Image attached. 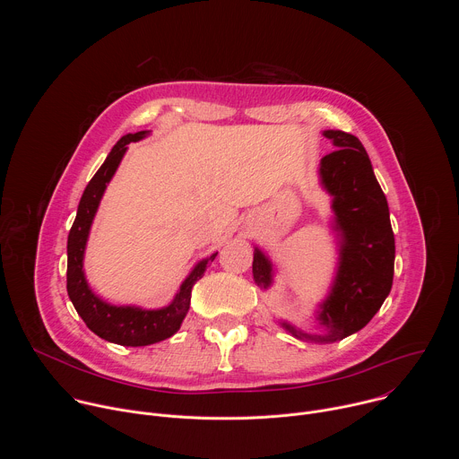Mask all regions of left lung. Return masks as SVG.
<instances>
[{
    "label": "left lung",
    "mask_w": 459,
    "mask_h": 459,
    "mask_svg": "<svg viewBox=\"0 0 459 459\" xmlns=\"http://www.w3.org/2000/svg\"><path fill=\"white\" fill-rule=\"evenodd\" d=\"M323 134L338 147L321 158L319 174L334 198L336 229L342 232L336 281L319 310V321L329 333L308 336L289 323L283 326L298 338L338 342L363 329L383 305L394 278L396 247L386 198L361 142L343 130ZM252 273L261 289L271 287V261L259 248L254 250Z\"/></svg>",
    "instance_id": "1"
}]
</instances>
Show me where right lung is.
Listing matches in <instances>:
<instances>
[{
    "instance_id": "add662e5",
    "label": "right lung",
    "mask_w": 459,
    "mask_h": 459,
    "mask_svg": "<svg viewBox=\"0 0 459 459\" xmlns=\"http://www.w3.org/2000/svg\"><path fill=\"white\" fill-rule=\"evenodd\" d=\"M145 136H147V130H142V133H136V134H126L112 147L105 163L89 181L82 195L78 214L67 241V292L76 312L82 316V319L94 334H98L100 338L110 343H117L123 347H145V345L163 342L172 334H176L179 331L183 317L188 312L194 283L204 276L207 265L211 261H214L218 254L216 252L211 257L200 261V264L195 265L194 271L188 274V278L183 281V285L179 287V292L176 294L174 301L169 307H163L158 310L108 305L101 301L89 289L83 274V252H85V243L89 238L94 214L98 211L107 183L114 176L126 151V145L130 142H138Z\"/></svg>"
}]
</instances>
